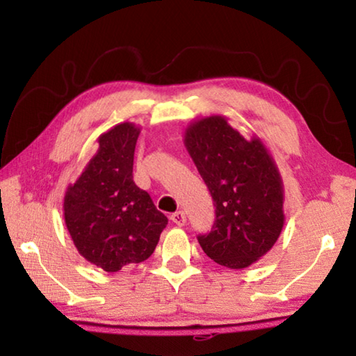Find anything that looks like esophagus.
<instances>
[{
    "label": "esophagus",
    "mask_w": 356,
    "mask_h": 356,
    "mask_svg": "<svg viewBox=\"0 0 356 356\" xmlns=\"http://www.w3.org/2000/svg\"><path fill=\"white\" fill-rule=\"evenodd\" d=\"M171 221L174 222V225H177V226H184L185 222H186L185 212H182V210H177V212H174L171 215Z\"/></svg>",
    "instance_id": "obj_1"
}]
</instances>
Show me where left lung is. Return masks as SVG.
I'll use <instances>...</instances> for the list:
<instances>
[{"mask_svg": "<svg viewBox=\"0 0 356 356\" xmlns=\"http://www.w3.org/2000/svg\"><path fill=\"white\" fill-rule=\"evenodd\" d=\"M184 143L215 202L212 231L197 242L216 264L250 267L284 226V188L272 154L261 138L246 140L216 114L190 124Z\"/></svg>", "mask_w": 356, "mask_h": 356, "instance_id": "8db88e82", "label": "left lung"}]
</instances>
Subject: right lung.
I'll use <instances>...</instances> for the list:
<instances>
[{
	"label": "right lung",
	"instance_id": "1",
	"mask_svg": "<svg viewBox=\"0 0 356 356\" xmlns=\"http://www.w3.org/2000/svg\"><path fill=\"white\" fill-rule=\"evenodd\" d=\"M140 127L114 125L64 196V220L78 252L105 272H119L152 254L168 218L134 182Z\"/></svg>",
	"mask_w": 356,
	"mask_h": 356
}]
</instances>
